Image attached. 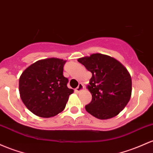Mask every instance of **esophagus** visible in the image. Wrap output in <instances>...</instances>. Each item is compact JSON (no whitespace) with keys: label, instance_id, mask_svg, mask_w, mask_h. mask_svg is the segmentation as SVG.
Wrapping results in <instances>:
<instances>
[{"label":"esophagus","instance_id":"esophagus-1","mask_svg":"<svg viewBox=\"0 0 153 153\" xmlns=\"http://www.w3.org/2000/svg\"><path fill=\"white\" fill-rule=\"evenodd\" d=\"M83 88H84V86H83V85L82 84V83H79V85H78V86L76 88H75V91H76L77 93H79L80 91H81L83 89Z\"/></svg>","mask_w":153,"mask_h":153}]
</instances>
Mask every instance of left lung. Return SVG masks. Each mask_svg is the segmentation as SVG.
<instances>
[{
    "label": "left lung",
    "instance_id": "left-lung-1",
    "mask_svg": "<svg viewBox=\"0 0 153 153\" xmlns=\"http://www.w3.org/2000/svg\"><path fill=\"white\" fill-rule=\"evenodd\" d=\"M78 61L92 73L87 85L92 100L85 110L101 120L118 115L131 96V78L127 69L115 58L102 53H92Z\"/></svg>",
    "mask_w": 153,
    "mask_h": 153
}]
</instances>
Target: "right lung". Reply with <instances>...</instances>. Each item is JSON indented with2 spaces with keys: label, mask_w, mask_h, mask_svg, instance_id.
<instances>
[{
  "label": "right lung",
  "mask_w": 153,
  "mask_h": 153,
  "mask_svg": "<svg viewBox=\"0 0 153 153\" xmlns=\"http://www.w3.org/2000/svg\"><path fill=\"white\" fill-rule=\"evenodd\" d=\"M66 61L58 58L38 60L27 68L19 81L20 97L27 108L41 117L58 115L65 108L73 89L63 75Z\"/></svg>",
  "instance_id": "obj_1"
}]
</instances>
